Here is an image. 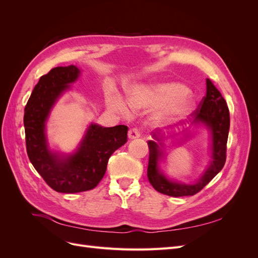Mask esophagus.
<instances>
[{
  "mask_svg": "<svg viewBox=\"0 0 258 258\" xmlns=\"http://www.w3.org/2000/svg\"><path fill=\"white\" fill-rule=\"evenodd\" d=\"M140 136H141V132H140V129L138 128H131L129 131H128V138L134 140V139H137L139 138Z\"/></svg>",
  "mask_w": 258,
  "mask_h": 258,
  "instance_id": "34e87169",
  "label": "esophagus"
}]
</instances>
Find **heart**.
Wrapping results in <instances>:
<instances>
[{"label":"heart","instance_id":"obj_1","mask_svg":"<svg viewBox=\"0 0 258 258\" xmlns=\"http://www.w3.org/2000/svg\"><path fill=\"white\" fill-rule=\"evenodd\" d=\"M188 92L189 89L186 85L176 82L139 84L128 89L127 103L134 110L165 104L158 120H179L188 116L196 107L195 99ZM106 100L108 106L113 110L124 116L129 115L127 105L118 95L108 93Z\"/></svg>","mask_w":258,"mask_h":258}]
</instances>
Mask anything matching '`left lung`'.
I'll use <instances>...</instances> for the list:
<instances>
[{"instance_id": "obj_1", "label": "left lung", "mask_w": 258, "mask_h": 258, "mask_svg": "<svg viewBox=\"0 0 258 258\" xmlns=\"http://www.w3.org/2000/svg\"><path fill=\"white\" fill-rule=\"evenodd\" d=\"M191 126H205L211 135V160L208 168L192 184H185L168 178L160 170L159 162L165 158L163 141L166 137L159 132H152L153 140L147 142L150 148L147 177L154 188L171 197L194 196L209 184L220 171L226 161V146H227L228 132L230 126L229 110L221 92L216 89L213 83L207 79V95L200 102L197 111L192 113ZM185 139L189 137V132L183 130ZM173 137V136H172Z\"/></svg>"}]
</instances>
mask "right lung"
<instances>
[{
    "mask_svg": "<svg viewBox=\"0 0 258 258\" xmlns=\"http://www.w3.org/2000/svg\"><path fill=\"white\" fill-rule=\"evenodd\" d=\"M80 75L81 70L75 66L51 69L35 85L25 108L29 159L44 181L58 192L95 188L105 174L112 154L127 142L128 127L124 124L106 128L90 123L75 152L63 154L50 150L46 121L53 105Z\"/></svg>",
    "mask_w": 258,
    "mask_h": 258,
    "instance_id": "obj_1",
    "label": "right lung"
}]
</instances>
